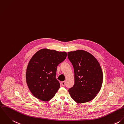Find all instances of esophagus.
I'll list each match as a JSON object with an SVG mask.
<instances>
[{
	"label": "esophagus",
	"instance_id": "obj_1",
	"mask_svg": "<svg viewBox=\"0 0 124 124\" xmlns=\"http://www.w3.org/2000/svg\"><path fill=\"white\" fill-rule=\"evenodd\" d=\"M61 84L62 86H64L65 85V81H62L61 83Z\"/></svg>",
	"mask_w": 124,
	"mask_h": 124
}]
</instances>
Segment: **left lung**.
I'll return each instance as SVG.
<instances>
[{"label":"left lung","instance_id":"8db88e82","mask_svg":"<svg viewBox=\"0 0 124 124\" xmlns=\"http://www.w3.org/2000/svg\"><path fill=\"white\" fill-rule=\"evenodd\" d=\"M67 55L75 73V84L69 89V93L78 103L90 101L101 87L103 74L100 63L91 54L85 50L68 52Z\"/></svg>","mask_w":124,"mask_h":124}]
</instances>
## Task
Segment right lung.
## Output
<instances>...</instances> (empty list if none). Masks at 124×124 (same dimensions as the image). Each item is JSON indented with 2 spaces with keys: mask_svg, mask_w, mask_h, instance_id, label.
I'll use <instances>...</instances> for the list:
<instances>
[{
  "mask_svg": "<svg viewBox=\"0 0 124 124\" xmlns=\"http://www.w3.org/2000/svg\"><path fill=\"white\" fill-rule=\"evenodd\" d=\"M66 56V52L43 48L32 57L27 67L26 80L36 98L46 101L55 96L60 87L56 78L57 67Z\"/></svg>",
  "mask_w": 124,
  "mask_h": 124,
  "instance_id": "obj_1",
  "label": "right lung"
}]
</instances>
